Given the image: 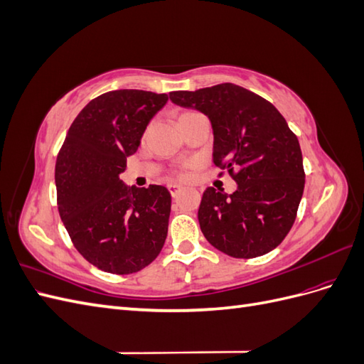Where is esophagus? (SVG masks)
<instances>
[{"instance_id": "34e87169", "label": "esophagus", "mask_w": 364, "mask_h": 364, "mask_svg": "<svg viewBox=\"0 0 364 364\" xmlns=\"http://www.w3.org/2000/svg\"><path fill=\"white\" fill-rule=\"evenodd\" d=\"M168 190H170L171 196L174 197L176 194H178V193L182 190V186H181V185H178V183H170V185H168Z\"/></svg>"}]
</instances>
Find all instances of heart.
Instances as JSON below:
<instances>
[{
  "instance_id": "obj_1",
  "label": "heart",
  "mask_w": 364,
  "mask_h": 364,
  "mask_svg": "<svg viewBox=\"0 0 364 364\" xmlns=\"http://www.w3.org/2000/svg\"><path fill=\"white\" fill-rule=\"evenodd\" d=\"M190 114H196V112H185L182 117H185V115H190ZM181 117V118H182ZM190 167V165H188ZM188 167H185L183 170H181V171H178V178H181V179H185L186 178V170H188Z\"/></svg>"
}]
</instances>
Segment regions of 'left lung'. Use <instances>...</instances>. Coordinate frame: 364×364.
Returning a JSON list of instances; mask_svg holds the SVG:
<instances>
[{
	"mask_svg": "<svg viewBox=\"0 0 364 364\" xmlns=\"http://www.w3.org/2000/svg\"><path fill=\"white\" fill-rule=\"evenodd\" d=\"M170 100L211 121L213 161L228 170L237 190L203 193L199 223L215 249L234 258L273 250L290 232L305 173L297 136L266 98L234 83L170 92Z\"/></svg>",
	"mask_w": 364,
	"mask_h": 364,
	"instance_id": "1",
	"label": "left lung"
}]
</instances>
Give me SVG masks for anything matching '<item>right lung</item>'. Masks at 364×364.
Masks as SVG:
<instances>
[{"label":"right lung","mask_w":364,"mask_h":364,"mask_svg":"<svg viewBox=\"0 0 364 364\" xmlns=\"http://www.w3.org/2000/svg\"><path fill=\"white\" fill-rule=\"evenodd\" d=\"M167 94L118 90L98 95L75 117L58 155V208L74 247L107 273L139 272L168 232L165 186H127L119 179Z\"/></svg>","instance_id":"1"}]
</instances>
